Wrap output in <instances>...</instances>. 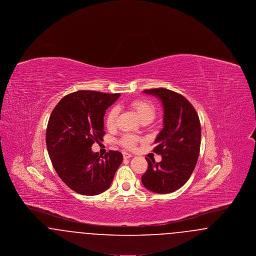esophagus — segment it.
Returning <instances> with one entry per match:
<instances>
[{"instance_id": "34e87169", "label": "esophagus", "mask_w": 256, "mask_h": 256, "mask_svg": "<svg viewBox=\"0 0 256 256\" xmlns=\"http://www.w3.org/2000/svg\"><path fill=\"white\" fill-rule=\"evenodd\" d=\"M122 156H124V158L128 159L130 158L132 156L130 154H128V152H122Z\"/></svg>"}]
</instances>
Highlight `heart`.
I'll list each match as a JSON object with an SVG mask.
<instances>
[{"label":"heart","mask_w":256,"mask_h":256,"mask_svg":"<svg viewBox=\"0 0 256 256\" xmlns=\"http://www.w3.org/2000/svg\"><path fill=\"white\" fill-rule=\"evenodd\" d=\"M130 106L134 108L138 114L141 120L150 118L152 120L156 117V108L154 106L143 98H137L130 102ZM119 115V108L117 106H112L106 114V124L108 130H113L116 126L117 118ZM140 141V138L134 134H124L120 139V144L126 148H134L136 144Z\"/></svg>","instance_id":"1"}]
</instances>
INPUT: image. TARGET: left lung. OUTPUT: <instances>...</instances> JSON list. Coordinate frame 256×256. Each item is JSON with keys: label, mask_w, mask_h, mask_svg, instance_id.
I'll return each mask as SVG.
<instances>
[{"label": "left lung", "mask_w": 256, "mask_h": 256, "mask_svg": "<svg viewBox=\"0 0 256 256\" xmlns=\"http://www.w3.org/2000/svg\"><path fill=\"white\" fill-rule=\"evenodd\" d=\"M144 93L161 100L164 126L154 148L162 160L146 158L148 170L142 176V183L152 192L168 194L183 186L195 169L200 148V122L194 106L182 95L165 88L146 89Z\"/></svg>", "instance_id": "obj_1"}]
</instances>
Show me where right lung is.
Wrapping results in <instances>:
<instances>
[{"label": "right lung", "instance_id": "add662e5", "mask_svg": "<svg viewBox=\"0 0 256 256\" xmlns=\"http://www.w3.org/2000/svg\"><path fill=\"white\" fill-rule=\"evenodd\" d=\"M120 94L80 90L62 98L50 116L46 144L52 164L70 189L84 196L110 188L122 161L118 150L104 156L91 146L102 140L104 116Z\"/></svg>", "mask_w": 256, "mask_h": 256}]
</instances>
